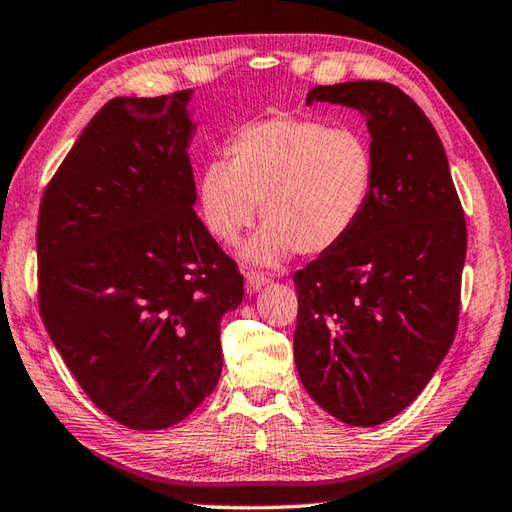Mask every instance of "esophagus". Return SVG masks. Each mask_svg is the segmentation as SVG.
I'll return each instance as SVG.
<instances>
[{"label":"esophagus","mask_w":512,"mask_h":512,"mask_svg":"<svg viewBox=\"0 0 512 512\" xmlns=\"http://www.w3.org/2000/svg\"><path fill=\"white\" fill-rule=\"evenodd\" d=\"M268 282H270V279L264 273H257V270H248V273H246V290L250 295L259 293V290H262Z\"/></svg>","instance_id":"1"}]
</instances>
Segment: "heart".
<instances>
[{"label": "heart", "instance_id": "obj_1", "mask_svg": "<svg viewBox=\"0 0 512 512\" xmlns=\"http://www.w3.org/2000/svg\"><path fill=\"white\" fill-rule=\"evenodd\" d=\"M377 188V157L366 133L315 117L270 113L235 128L226 162H208L197 206L208 233L235 244L262 202L264 228L244 248L248 262L324 255L362 222Z\"/></svg>", "mask_w": 512, "mask_h": 512}]
</instances>
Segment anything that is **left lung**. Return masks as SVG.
Returning <instances> with one entry per match:
<instances>
[{"label":"left lung","mask_w":512,"mask_h":512,"mask_svg":"<svg viewBox=\"0 0 512 512\" xmlns=\"http://www.w3.org/2000/svg\"><path fill=\"white\" fill-rule=\"evenodd\" d=\"M366 115L377 188L342 244L297 270L299 379L339 422L377 426L413 402L455 339L466 219L442 139L388 82L310 88Z\"/></svg>","instance_id":"left-lung-1"}]
</instances>
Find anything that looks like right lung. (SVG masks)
Instances as JSON below:
<instances>
[{
  "label": "right lung",
  "mask_w": 512,
  "mask_h": 512,
  "mask_svg": "<svg viewBox=\"0 0 512 512\" xmlns=\"http://www.w3.org/2000/svg\"><path fill=\"white\" fill-rule=\"evenodd\" d=\"M188 102L110 99L39 204V315L90 402L133 430L182 422L213 393L219 322L244 297L193 208Z\"/></svg>",
  "instance_id": "right-lung-1"
}]
</instances>
